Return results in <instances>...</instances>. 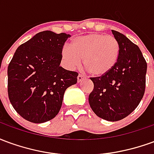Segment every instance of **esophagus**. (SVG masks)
Here are the masks:
<instances>
[{
  "instance_id": "34e87169",
  "label": "esophagus",
  "mask_w": 154,
  "mask_h": 154,
  "mask_svg": "<svg viewBox=\"0 0 154 154\" xmlns=\"http://www.w3.org/2000/svg\"><path fill=\"white\" fill-rule=\"evenodd\" d=\"M84 78H85V77H84L82 74H79V75L77 76V82H81L83 80Z\"/></svg>"
}]
</instances>
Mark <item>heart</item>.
<instances>
[{"label":"heart","instance_id":"1","mask_svg":"<svg viewBox=\"0 0 154 154\" xmlns=\"http://www.w3.org/2000/svg\"><path fill=\"white\" fill-rule=\"evenodd\" d=\"M119 44L113 36L92 33L75 37L71 41V47L65 45L61 54L64 64L72 69L83 62L92 76L106 75L116 67L119 57Z\"/></svg>","mask_w":154,"mask_h":154}]
</instances>
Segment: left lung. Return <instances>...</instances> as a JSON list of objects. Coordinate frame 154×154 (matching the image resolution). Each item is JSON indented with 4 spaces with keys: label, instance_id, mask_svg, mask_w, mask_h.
Segmentation results:
<instances>
[{
    "label": "left lung",
    "instance_id": "1",
    "mask_svg": "<svg viewBox=\"0 0 154 154\" xmlns=\"http://www.w3.org/2000/svg\"><path fill=\"white\" fill-rule=\"evenodd\" d=\"M119 44V57L110 72L91 77L94 84L89 104L94 113L108 121H118L135 110L145 91L147 63L139 48L125 35L112 30Z\"/></svg>",
    "mask_w": 154,
    "mask_h": 154
}]
</instances>
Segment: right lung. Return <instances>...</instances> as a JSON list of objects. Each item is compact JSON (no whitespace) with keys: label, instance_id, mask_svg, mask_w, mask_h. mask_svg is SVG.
Instances as JSON below:
<instances>
[{"label":"right lung","instance_id":"1","mask_svg":"<svg viewBox=\"0 0 154 154\" xmlns=\"http://www.w3.org/2000/svg\"><path fill=\"white\" fill-rule=\"evenodd\" d=\"M70 35L46 30L19 46L9 63L8 96L12 106L28 121L54 119L65 91L77 83V72L60 67L61 51Z\"/></svg>","mask_w":154,"mask_h":154}]
</instances>
